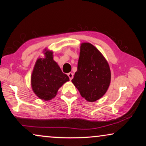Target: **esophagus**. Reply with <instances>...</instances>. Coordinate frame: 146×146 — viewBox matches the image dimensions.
<instances>
[{"mask_svg": "<svg viewBox=\"0 0 146 146\" xmlns=\"http://www.w3.org/2000/svg\"><path fill=\"white\" fill-rule=\"evenodd\" d=\"M67 75H68V77L70 80H71L73 78V73H69L68 74H67Z\"/></svg>", "mask_w": 146, "mask_h": 146, "instance_id": "esophagus-1", "label": "esophagus"}]
</instances>
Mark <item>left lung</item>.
<instances>
[{
    "label": "left lung",
    "instance_id": "8db88e82",
    "mask_svg": "<svg viewBox=\"0 0 146 146\" xmlns=\"http://www.w3.org/2000/svg\"><path fill=\"white\" fill-rule=\"evenodd\" d=\"M77 71L71 80L81 96L95 102L105 94L111 81L108 63L96 48L90 43L80 46Z\"/></svg>",
    "mask_w": 146,
    "mask_h": 146
}]
</instances>
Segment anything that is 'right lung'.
I'll use <instances>...</instances> for the list:
<instances>
[{
  "label": "right lung",
  "mask_w": 146,
  "mask_h": 146,
  "mask_svg": "<svg viewBox=\"0 0 146 146\" xmlns=\"http://www.w3.org/2000/svg\"><path fill=\"white\" fill-rule=\"evenodd\" d=\"M44 58H38L33 71L31 86L33 92L44 100L56 96L58 89L69 80L53 60L52 52L46 51Z\"/></svg>",
  "instance_id": "obj_1"
}]
</instances>
